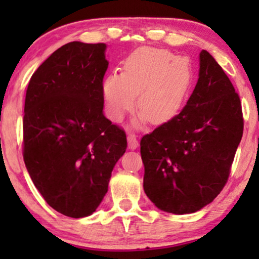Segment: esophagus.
<instances>
[{
    "instance_id": "1",
    "label": "esophagus",
    "mask_w": 259,
    "mask_h": 259,
    "mask_svg": "<svg viewBox=\"0 0 259 259\" xmlns=\"http://www.w3.org/2000/svg\"><path fill=\"white\" fill-rule=\"evenodd\" d=\"M127 144H129V148H132V150H135L139 146V141L136 139L135 134H127Z\"/></svg>"
}]
</instances>
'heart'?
I'll list each match as a JSON object with an SVG mask.
<instances>
[{
  "label": "heart",
  "instance_id": "b5f03b06",
  "mask_svg": "<svg viewBox=\"0 0 259 259\" xmlns=\"http://www.w3.org/2000/svg\"><path fill=\"white\" fill-rule=\"evenodd\" d=\"M192 80V69L185 57L158 49H142L125 59L123 72L103 79L106 112L114 121L136 107L139 119L151 123L169 119L179 111Z\"/></svg>",
  "mask_w": 259,
  "mask_h": 259
}]
</instances>
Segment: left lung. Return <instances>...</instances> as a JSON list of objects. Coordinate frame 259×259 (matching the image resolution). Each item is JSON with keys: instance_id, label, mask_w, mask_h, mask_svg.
<instances>
[{"instance_id": "obj_1", "label": "left lung", "mask_w": 259, "mask_h": 259, "mask_svg": "<svg viewBox=\"0 0 259 259\" xmlns=\"http://www.w3.org/2000/svg\"><path fill=\"white\" fill-rule=\"evenodd\" d=\"M242 133L239 94L203 50L197 84L186 105L140 141L147 197L175 214L207 206L228 183Z\"/></svg>"}]
</instances>
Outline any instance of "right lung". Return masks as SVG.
<instances>
[{"instance_id": "obj_1", "label": "right lung", "mask_w": 259, "mask_h": 259, "mask_svg": "<svg viewBox=\"0 0 259 259\" xmlns=\"http://www.w3.org/2000/svg\"><path fill=\"white\" fill-rule=\"evenodd\" d=\"M105 44L73 41L55 51L29 81L23 158L53 209L72 218L96 210L126 134L103 115Z\"/></svg>"}]
</instances>
